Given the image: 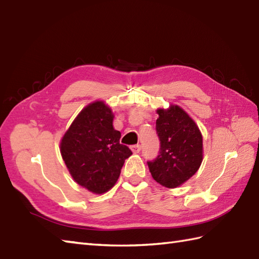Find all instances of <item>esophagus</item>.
Masks as SVG:
<instances>
[{"label": "esophagus", "instance_id": "1", "mask_svg": "<svg viewBox=\"0 0 259 259\" xmlns=\"http://www.w3.org/2000/svg\"><path fill=\"white\" fill-rule=\"evenodd\" d=\"M131 149L133 153H140L141 152V145L140 144H136V145H132Z\"/></svg>", "mask_w": 259, "mask_h": 259}]
</instances>
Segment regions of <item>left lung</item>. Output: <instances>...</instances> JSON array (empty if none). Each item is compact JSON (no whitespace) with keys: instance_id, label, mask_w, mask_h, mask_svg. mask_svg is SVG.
Here are the masks:
<instances>
[{"instance_id":"8db88e82","label":"left lung","mask_w":259,"mask_h":259,"mask_svg":"<svg viewBox=\"0 0 259 259\" xmlns=\"http://www.w3.org/2000/svg\"><path fill=\"white\" fill-rule=\"evenodd\" d=\"M156 133L159 151L147 165L162 186L175 188L198 170L203 159V137L194 120L181 107L157 110Z\"/></svg>"}]
</instances>
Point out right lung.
Returning a JSON list of instances; mask_svg holds the SVG:
<instances>
[{
	"mask_svg": "<svg viewBox=\"0 0 259 259\" xmlns=\"http://www.w3.org/2000/svg\"><path fill=\"white\" fill-rule=\"evenodd\" d=\"M113 114L103 102L92 103L74 119L61 142L62 157L78 185L95 194L111 189L132 151L119 143Z\"/></svg>",
	"mask_w": 259,
	"mask_h": 259,
	"instance_id": "obj_1",
	"label": "right lung"
}]
</instances>
